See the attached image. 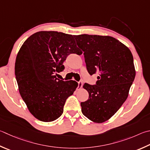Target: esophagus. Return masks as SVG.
<instances>
[{
  "label": "esophagus",
  "instance_id": "1",
  "mask_svg": "<svg viewBox=\"0 0 150 150\" xmlns=\"http://www.w3.org/2000/svg\"><path fill=\"white\" fill-rule=\"evenodd\" d=\"M83 85V83L82 81H79V82L78 83V90L82 88Z\"/></svg>",
  "mask_w": 150,
  "mask_h": 150
}]
</instances>
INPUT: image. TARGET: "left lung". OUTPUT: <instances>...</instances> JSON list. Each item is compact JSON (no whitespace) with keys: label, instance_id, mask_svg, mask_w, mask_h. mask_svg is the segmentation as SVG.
Segmentation results:
<instances>
[{"label":"left lung","instance_id":"obj_1","mask_svg":"<svg viewBox=\"0 0 150 150\" xmlns=\"http://www.w3.org/2000/svg\"><path fill=\"white\" fill-rule=\"evenodd\" d=\"M83 51L90 75L98 73L96 84H84L88 100L81 102L84 116L97 123L110 119L127 100L136 71L129 48L115 38L101 35H75Z\"/></svg>","mask_w":150,"mask_h":150}]
</instances>
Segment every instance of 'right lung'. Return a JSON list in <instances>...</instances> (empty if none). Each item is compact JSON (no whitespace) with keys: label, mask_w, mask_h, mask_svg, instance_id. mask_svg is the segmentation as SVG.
I'll use <instances>...</instances> for the list:
<instances>
[{"label":"right lung","mask_w":150,"mask_h":150,"mask_svg":"<svg viewBox=\"0 0 150 150\" xmlns=\"http://www.w3.org/2000/svg\"><path fill=\"white\" fill-rule=\"evenodd\" d=\"M80 52L74 35L58 31L37 32L23 42L16 57V77L21 96L35 118L51 122L63 113L78 83L59 80L56 73L64 69L69 54Z\"/></svg>","instance_id":"1"}]
</instances>
